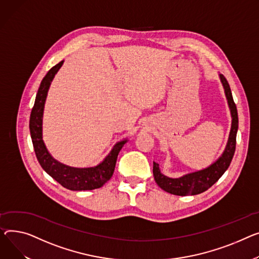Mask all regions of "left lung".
Wrapping results in <instances>:
<instances>
[{
  "instance_id": "1",
  "label": "left lung",
  "mask_w": 259,
  "mask_h": 259,
  "mask_svg": "<svg viewBox=\"0 0 259 259\" xmlns=\"http://www.w3.org/2000/svg\"><path fill=\"white\" fill-rule=\"evenodd\" d=\"M220 79L223 84L224 91H225L226 99L232 117L231 129L226 148L224 150L220 158H218V160L210 164L208 167L194 171V173L186 174L180 178H169L161 174V171L159 169V164L156 162H153V175L155 181H156L160 188H162L163 191L169 194L177 196H189L198 195L207 191V189L211 187L222 177V175L225 173L226 169L229 167L231 163L235 152L236 133L238 129V116L229 83L222 74H220Z\"/></svg>"
}]
</instances>
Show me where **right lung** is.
I'll return each mask as SVG.
<instances>
[{"mask_svg":"<svg viewBox=\"0 0 259 259\" xmlns=\"http://www.w3.org/2000/svg\"><path fill=\"white\" fill-rule=\"evenodd\" d=\"M62 64L63 60L52 67L40 83L30 115L31 139L39 164L52 178L71 191H92L103 186L112 177L117 155L127 140L116 143L105 159L93 167L68 166L51 156L42 141V115L51 82Z\"/></svg>","mask_w":259,"mask_h":259,"instance_id":"right-lung-1","label":"right lung"}]
</instances>
